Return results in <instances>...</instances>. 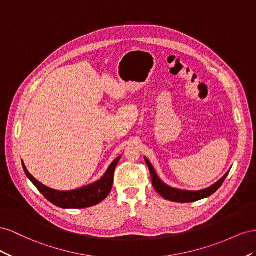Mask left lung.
<instances>
[{
  "mask_svg": "<svg viewBox=\"0 0 256 256\" xmlns=\"http://www.w3.org/2000/svg\"><path fill=\"white\" fill-rule=\"evenodd\" d=\"M144 160H146V163H147V165L149 167L153 188H154L156 191L160 196L164 197L165 200H170V202H196V200H202V198H206V197L212 195L214 192L218 191V188H220L223 184L225 178L228 177V172L223 178L218 180L216 184H214V186H211L210 188L202 190V191H196V192L181 191V190L172 188L168 186H166L163 181H160V179L158 177V174H156L154 170H153L151 163L146 158H144Z\"/></svg>",
  "mask_w": 256,
  "mask_h": 256,
  "instance_id": "left-lung-1",
  "label": "left lung"
}]
</instances>
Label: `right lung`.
<instances>
[{"label": "right lung", "instance_id": "right-lung-1", "mask_svg": "<svg viewBox=\"0 0 256 256\" xmlns=\"http://www.w3.org/2000/svg\"><path fill=\"white\" fill-rule=\"evenodd\" d=\"M121 156L116 158L108 167L107 172L100 180L94 184L84 186L82 188L74 190V191H56V190L49 188L48 186L42 184L40 181L36 180L32 174L28 172L26 167L22 163L26 177L32 181V184L38 188V191L46 197V198L54 205L60 208H88L94 205H98L103 202L108 194L110 193L114 184V172L116 166L118 164Z\"/></svg>", "mask_w": 256, "mask_h": 256}]
</instances>
